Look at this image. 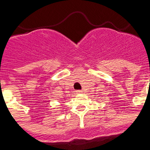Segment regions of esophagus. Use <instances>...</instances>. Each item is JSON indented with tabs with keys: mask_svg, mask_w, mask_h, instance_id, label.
I'll return each instance as SVG.
<instances>
[{
	"mask_svg": "<svg viewBox=\"0 0 150 150\" xmlns=\"http://www.w3.org/2000/svg\"><path fill=\"white\" fill-rule=\"evenodd\" d=\"M82 91H82V90H76V92L77 94H80V93H82Z\"/></svg>",
	"mask_w": 150,
	"mask_h": 150,
	"instance_id": "esophagus-1",
	"label": "esophagus"
}]
</instances>
